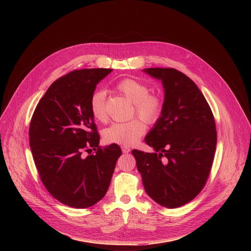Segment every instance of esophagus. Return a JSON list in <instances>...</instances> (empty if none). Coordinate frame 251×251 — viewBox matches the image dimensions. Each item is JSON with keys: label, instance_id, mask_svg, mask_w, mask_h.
Masks as SVG:
<instances>
[{"label": "esophagus", "instance_id": "1", "mask_svg": "<svg viewBox=\"0 0 251 251\" xmlns=\"http://www.w3.org/2000/svg\"><path fill=\"white\" fill-rule=\"evenodd\" d=\"M121 149H122V152L124 153V154H126V153H129L131 150H130V148L129 147H127V146H122L121 147Z\"/></svg>", "mask_w": 251, "mask_h": 251}]
</instances>
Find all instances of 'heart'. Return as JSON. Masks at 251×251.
I'll use <instances>...</instances> for the list:
<instances>
[{"label": "heart", "mask_w": 251, "mask_h": 251, "mask_svg": "<svg viewBox=\"0 0 251 251\" xmlns=\"http://www.w3.org/2000/svg\"><path fill=\"white\" fill-rule=\"evenodd\" d=\"M116 89L133 102V115L139 116L147 123H155L162 115L164 100L155 92H150L149 86L133 78H124L116 84ZM106 93L103 90H95L89 100V108L93 118L101 123L108 119L106 110ZM146 126L140 119L128 122L114 123L104 129L102 137L107 144L130 146L145 134Z\"/></svg>", "instance_id": "b5f03b06"}]
</instances>
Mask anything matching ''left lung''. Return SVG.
<instances>
[{
    "instance_id": "8db88e82",
    "label": "left lung",
    "mask_w": 251,
    "mask_h": 251,
    "mask_svg": "<svg viewBox=\"0 0 251 251\" xmlns=\"http://www.w3.org/2000/svg\"><path fill=\"white\" fill-rule=\"evenodd\" d=\"M165 89L161 117L145 138L155 153L133 150L148 196L168 208L182 206L203 189L217 147L216 121L196 83L170 67L144 69Z\"/></svg>"
}]
</instances>
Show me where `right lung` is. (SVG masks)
<instances>
[{
	"label": "right lung",
	"mask_w": 251,
	"mask_h": 251,
	"mask_svg": "<svg viewBox=\"0 0 251 251\" xmlns=\"http://www.w3.org/2000/svg\"><path fill=\"white\" fill-rule=\"evenodd\" d=\"M110 68L75 69L56 79L38 103L29 123V147L41 181L61 203L86 208L109 188L122 152L117 144L99 146L89 108L97 83ZM95 153L87 157L83 151Z\"/></svg>",
	"instance_id": "add662e5"
}]
</instances>
